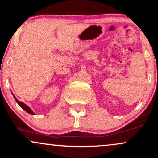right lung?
<instances>
[{
  "instance_id": "add662e5",
  "label": "right lung",
  "mask_w": 158,
  "mask_h": 158,
  "mask_svg": "<svg viewBox=\"0 0 158 158\" xmlns=\"http://www.w3.org/2000/svg\"><path fill=\"white\" fill-rule=\"evenodd\" d=\"M12 95H13V97H14V98H15V101H16V102H17L18 104H19V106H21V108H22L23 109L25 110V111H27V113H28V114H32V115H35V114L34 113L33 111H32V110H31V108H30V107H29V106H27V105H26V104H24V103H23V102H20L19 100H18V99H17V98H16V97H15V95H14L13 94H12Z\"/></svg>"
}]
</instances>
